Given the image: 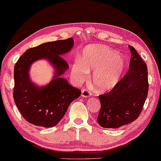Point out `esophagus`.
<instances>
[{"label": "esophagus", "instance_id": "esophagus-1", "mask_svg": "<svg viewBox=\"0 0 161 161\" xmlns=\"http://www.w3.org/2000/svg\"><path fill=\"white\" fill-rule=\"evenodd\" d=\"M91 95L90 92L89 90H87L86 89H82V94H81V96L83 97H89Z\"/></svg>", "mask_w": 161, "mask_h": 161}]
</instances>
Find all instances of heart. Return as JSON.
Wrapping results in <instances>:
<instances>
[{"mask_svg": "<svg viewBox=\"0 0 161 161\" xmlns=\"http://www.w3.org/2000/svg\"><path fill=\"white\" fill-rule=\"evenodd\" d=\"M125 61L122 56L117 55L107 47L91 46L83 50L81 63L72 66V75L77 83L86 80L89 72L94 71L92 81L101 91L112 88L118 82L124 69Z\"/></svg>", "mask_w": 161, "mask_h": 161, "instance_id": "obj_1", "label": "heart"}]
</instances>
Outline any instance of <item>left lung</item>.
Masks as SVG:
<instances>
[{
    "mask_svg": "<svg viewBox=\"0 0 161 161\" xmlns=\"http://www.w3.org/2000/svg\"><path fill=\"white\" fill-rule=\"evenodd\" d=\"M129 69L112 90L100 95L97 123L103 128L115 129L135 121L141 114L149 91L147 66L134 47Z\"/></svg>",
    "mask_w": 161,
    "mask_h": 161,
    "instance_id": "obj_1",
    "label": "left lung"
}]
</instances>
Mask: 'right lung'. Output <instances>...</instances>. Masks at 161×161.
I'll use <instances>...</instances> for the list:
<instances>
[{
	"label": "right lung",
	"instance_id": "right-lung-1",
	"mask_svg": "<svg viewBox=\"0 0 161 161\" xmlns=\"http://www.w3.org/2000/svg\"><path fill=\"white\" fill-rule=\"evenodd\" d=\"M74 44L72 37L43 43L27 49L16 62L14 69L13 97L20 114L26 121L37 126L53 127L64 116L71 102L81 91L66 79L60 78L69 67L60 55L70 51ZM47 58L57 69L55 78L47 87L38 88L31 82L28 69L32 63Z\"/></svg>",
	"mask_w": 161,
	"mask_h": 161
}]
</instances>
